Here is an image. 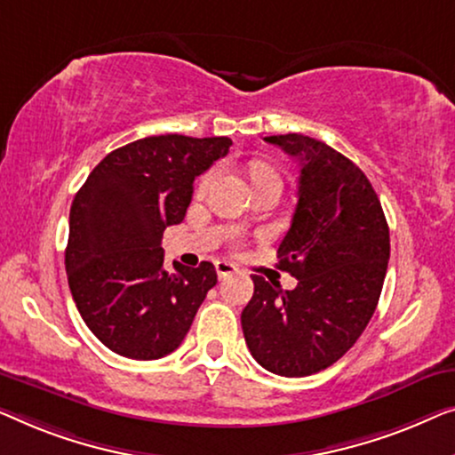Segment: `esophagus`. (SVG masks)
I'll use <instances>...</instances> for the list:
<instances>
[{
    "label": "esophagus",
    "mask_w": 455,
    "mask_h": 455,
    "mask_svg": "<svg viewBox=\"0 0 455 455\" xmlns=\"http://www.w3.org/2000/svg\"><path fill=\"white\" fill-rule=\"evenodd\" d=\"M235 272L236 267L233 264H228V261H216V274H219V278H227Z\"/></svg>",
    "instance_id": "obj_1"
}]
</instances>
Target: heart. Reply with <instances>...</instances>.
I'll return each mask as SVG.
<instances>
[{"label":"heart","instance_id":"b5f03b06","mask_svg":"<svg viewBox=\"0 0 455 455\" xmlns=\"http://www.w3.org/2000/svg\"><path fill=\"white\" fill-rule=\"evenodd\" d=\"M214 179H216V171L206 172V175L200 179V185H197V189L206 191L210 185H212ZM272 179H278V181H280L278 172L274 171L272 166H267L264 163L251 164V181H253V185H259V183H264V181H272Z\"/></svg>","mask_w":455,"mask_h":455}]
</instances>
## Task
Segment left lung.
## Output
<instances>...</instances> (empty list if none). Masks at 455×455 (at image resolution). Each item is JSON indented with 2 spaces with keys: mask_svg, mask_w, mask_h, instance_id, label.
<instances>
[{
  "mask_svg": "<svg viewBox=\"0 0 455 455\" xmlns=\"http://www.w3.org/2000/svg\"><path fill=\"white\" fill-rule=\"evenodd\" d=\"M266 142L300 163L297 208L278 247V267L299 283L283 291L253 276L241 325L261 367L305 377L334 364L373 317L389 228L367 175L331 146L300 133Z\"/></svg>",
  "mask_w": 455,
  "mask_h": 455,
  "instance_id": "left-lung-1",
  "label": "left lung"
}]
</instances>
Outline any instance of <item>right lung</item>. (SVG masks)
Masks as SVG:
<instances>
[{
    "mask_svg": "<svg viewBox=\"0 0 455 455\" xmlns=\"http://www.w3.org/2000/svg\"><path fill=\"white\" fill-rule=\"evenodd\" d=\"M228 138L150 136L113 150L72 202L66 272L82 319L108 350L171 355L216 284L210 261L164 270L166 227L188 212L194 181L227 156Z\"/></svg>",
    "mask_w": 455,
    "mask_h": 455,
    "instance_id": "right-lung-1",
    "label": "right lung"
}]
</instances>
